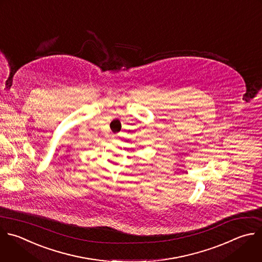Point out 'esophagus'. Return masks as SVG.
Returning <instances> with one entry per match:
<instances>
[{"label": "esophagus", "mask_w": 262, "mask_h": 262, "mask_svg": "<svg viewBox=\"0 0 262 262\" xmlns=\"http://www.w3.org/2000/svg\"><path fill=\"white\" fill-rule=\"evenodd\" d=\"M116 137H117V136H116V135H114V136H113V138H116Z\"/></svg>", "instance_id": "esophagus-1"}]
</instances>
